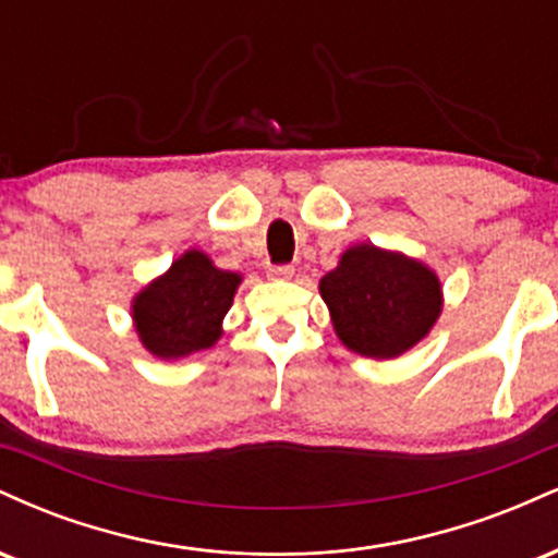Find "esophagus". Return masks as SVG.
<instances>
[{
  "label": "esophagus",
  "mask_w": 558,
  "mask_h": 558,
  "mask_svg": "<svg viewBox=\"0 0 558 558\" xmlns=\"http://www.w3.org/2000/svg\"><path fill=\"white\" fill-rule=\"evenodd\" d=\"M267 278H272V280H291L293 278V267L291 265L270 267V270H267Z\"/></svg>",
  "instance_id": "esophagus-1"
}]
</instances>
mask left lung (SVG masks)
I'll use <instances>...</instances> for the list:
<instances>
[{
	"mask_svg": "<svg viewBox=\"0 0 558 558\" xmlns=\"http://www.w3.org/2000/svg\"><path fill=\"white\" fill-rule=\"evenodd\" d=\"M338 341L369 360H396L430 336L444 312L433 267L375 243H354L319 280Z\"/></svg>",
	"mask_w": 558,
	"mask_h": 558,
	"instance_id": "8db88e82",
	"label": "left lung"
}]
</instances>
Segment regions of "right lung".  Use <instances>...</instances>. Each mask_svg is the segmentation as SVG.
Wrapping results in <instances>:
<instances>
[{
  "label": "right lung",
  "instance_id": "obj_1",
  "mask_svg": "<svg viewBox=\"0 0 558 558\" xmlns=\"http://www.w3.org/2000/svg\"><path fill=\"white\" fill-rule=\"evenodd\" d=\"M243 275L220 270L209 254L189 248L131 301L141 345L165 362L213 349Z\"/></svg>",
  "mask_w": 558,
  "mask_h": 558
}]
</instances>
